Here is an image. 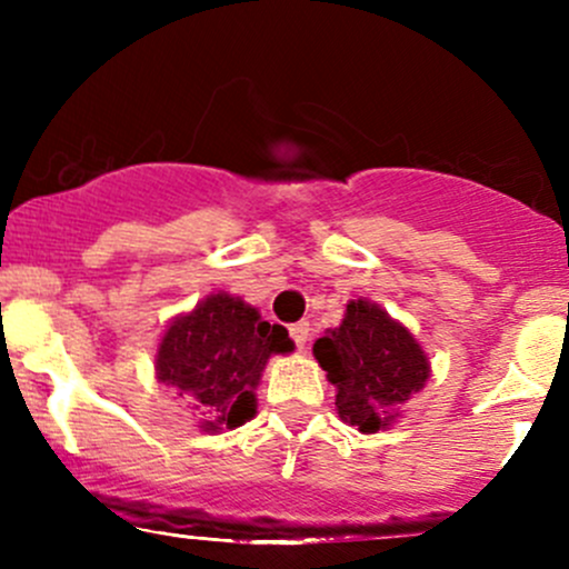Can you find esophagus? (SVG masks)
Instances as JSON below:
<instances>
[{"mask_svg":"<svg viewBox=\"0 0 569 569\" xmlns=\"http://www.w3.org/2000/svg\"><path fill=\"white\" fill-rule=\"evenodd\" d=\"M308 330H311V327H308V321H295V325L289 327V332H291V338H295V343L300 349H306V343H308Z\"/></svg>","mask_w":569,"mask_h":569,"instance_id":"obj_1","label":"esophagus"}]
</instances>
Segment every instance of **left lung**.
<instances>
[{
	"label": "left lung",
	"mask_w": 569,
	"mask_h": 569,
	"mask_svg": "<svg viewBox=\"0 0 569 569\" xmlns=\"http://www.w3.org/2000/svg\"><path fill=\"white\" fill-rule=\"evenodd\" d=\"M313 358L336 386L338 418L358 432L391 429L432 366L418 338L371 300H349L341 325L313 343Z\"/></svg>",
	"instance_id": "8db88e82"
}]
</instances>
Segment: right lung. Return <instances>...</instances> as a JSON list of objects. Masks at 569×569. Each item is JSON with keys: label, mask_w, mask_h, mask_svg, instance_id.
I'll return each instance as SVG.
<instances>
[{"label": "right lung", "mask_w": 569, "mask_h": 569, "mask_svg": "<svg viewBox=\"0 0 569 569\" xmlns=\"http://www.w3.org/2000/svg\"><path fill=\"white\" fill-rule=\"evenodd\" d=\"M295 352L289 330L228 291L178 313L159 338L157 380L194 401L200 432L220 435L256 418V388L272 355Z\"/></svg>", "instance_id": "right-lung-1"}]
</instances>
